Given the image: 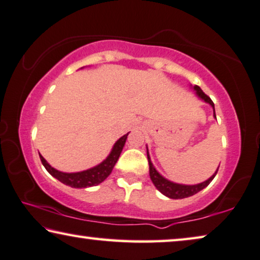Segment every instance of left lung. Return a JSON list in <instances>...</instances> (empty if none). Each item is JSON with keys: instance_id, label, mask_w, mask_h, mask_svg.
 <instances>
[{"instance_id": "8db88e82", "label": "left lung", "mask_w": 260, "mask_h": 260, "mask_svg": "<svg viewBox=\"0 0 260 260\" xmlns=\"http://www.w3.org/2000/svg\"><path fill=\"white\" fill-rule=\"evenodd\" d=\"M191 87H192V89L196 92L197 96H198L199 99H202L203 101H205L206 104H208L212 108H213V116L215 118V111H214L213 101H212L211 99L203 92L202 88H200L199 86H192L191 85ZM215 119H217V118H215ZM147 159H148V164H149V177H151L152 182L154 184V186L156 187V189H158V191H160L164 196H166L167 198H171V199L188 198V197L194 196L196 193L200 192L202 189H204L205 187H207V186L210 185V182L213 180V178L215 177V174H217L218 168H219V166H218L217 171L214 172V174L212 175V177L208 178L207 180L200 182V184L184 185V184H177V182L168 180V179H166L165 177H162V175L155 170L154 165H153L152 161H151V156H149L148 148H147Z\"/></svg>"}]
</instances>
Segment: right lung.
Listing matches in <instances>:
<instances>
[{
    "instance_id": "1",
    "label": "right lung",
    "mask_w": 260,
    "mask_h": 260,
    "mask_svg": "<svg viewBox=\"0 0 260 260\" xmlns=\"http://www.w3.org/2000/svg\"><path fill=\"white\" fill-rule=\"evenodd\" d=\"M127 135H128V133L123 135V137L120 138L119 140L115 142L111 153H109L108 156L104 160V161L92 168H88V170L86 171L75 172V173H66V172L57 171L56 168L50 166L41 154H40V159H41L42 165L45 166L47 171H48V173L50 175H53L54 178H56L58 181L62 182V184L71 186V187L74 188L92 187V186L101 184V182L112 173L113 168H114L120 154H121L123 146L126 144Z\"/></svg>"
}]
</instances>
